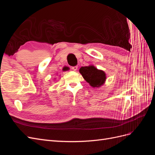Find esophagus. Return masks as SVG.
I'll list each match as a JSON object with an SVG mask.
<instances>
[{
  "mask_svg": "<svg viewBox=\"0 0 155 155\" xmlns=\"http://www.w3.org/2000/svg\"><path fill=\"white\" fill-rule=\"evenodd\" d=\"M72 69L73 70H77V69H78V67H77V66L72 67Z\"/></svg>",
  "mask_w": 155,
  "mask_h": 155,
  "instance_id": "1",
  "label": "esophagus"
}]
</instances>
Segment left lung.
Listing matches in <instances>:
<instances>
[{"instance_id":"left-lung-1","label":"left lung","mask_w":155,"mask_h":155,"mask_svg":"<svg viewBox=\"0 0 155 155\" xmlns=\"http://www.w3.org/2000/svg\"><path fill=\"white\" fill-rule=\"evenodd\" d=\"M79 72L93 87H98L101 86L105 81L106 75L102 70H97L94 66L82 67L79 69Z\"/></svg>"}]
</instances>
